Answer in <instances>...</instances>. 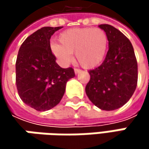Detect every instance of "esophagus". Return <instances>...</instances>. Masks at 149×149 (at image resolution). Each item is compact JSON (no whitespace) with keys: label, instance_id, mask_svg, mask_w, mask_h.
I'll list each match as a JSON object with an SVG mask.
<instances>
[{"label":"esophagus","instance_id":"1","mask_svg":"<svg viewBox=\"0 0 149 149\" xmlns=\"http://www.w3.org/2000/svg\"><path fill=\"white\" fill-rule=\"evenodd\" d=\"M80 72H81V70H79V69H76V68L74 69V72H75V74H76V75L78 74V73H79Z\"/></svg>","mask_w":149,"mask_h":149}]
</instances>
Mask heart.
Here are the masks:
<instances>
[{"label": "heart", "instance_id": "1", "mask_svg": "<svg viewBox=\"0 0 149 149\" xmlns=\"http://www.w3.org/2000/svg\"><path fill=\"white\" fill-rule=\"evenodd\" d=\"M58 43L51 45V51L62 65H69L73 58L86 69L99 65L104 60L107 48L108 37L100 28H72L61 33Z\"/></svg>", "mask_w": 149, "mask_h": 149}]
</instances>
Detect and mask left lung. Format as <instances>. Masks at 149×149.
<instances>
[{
  "instance_id": "1",
  "label": "left lung",
  "mask_w": 149,
  "mask_h": 149,
  "mask_svg": "<svg viewBox=\"0 0 149 149\" xmlns=\"http://www.w3.org/2000/svg\"><path fill=\"white\" fill-rule=\"evenodd\" d=\"M107 34L109 50L100 66L89 71L85 92L91 103L103 110H115L126 104L137 85V62L133 45L118 29L98 26Z\"/></svg>"
}]
</instances>
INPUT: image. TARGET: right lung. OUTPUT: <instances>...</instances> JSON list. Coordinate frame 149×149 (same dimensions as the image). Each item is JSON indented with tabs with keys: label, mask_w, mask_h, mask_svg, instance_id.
I'll use <instances>...</instances> for the list:
<instances>
[{
	"label": "right lung",
	"mask_w": 149,
	"mask_h": 149,
	"mask_svg": "<svg viewBox=\"0 0 149 149\" xmlns=\"http://www.w3.org/2000/svg\"><path fill=\"white\" fill-rule=\"evenodd\" d=\"M62 26H45L20 45L16 59V86L20 99L38 111L51 109L59 104L66 83L75 77L71 67L56 63L50 46L52 35Z\"/></svg>",
	"instance_id": "1"
}]
</instances>
